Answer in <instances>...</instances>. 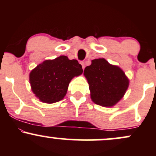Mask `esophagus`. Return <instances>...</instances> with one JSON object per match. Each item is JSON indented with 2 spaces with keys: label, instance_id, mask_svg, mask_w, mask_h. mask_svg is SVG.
Segmentation results:
<instances>
[{
  "label": "esophagus",
  "instance_id": "esophagus-1",
  "mask_svg": "<svg viewBox=\"0 0 156 156\" xmlns=\"http://www.w3.org/2000/svg\"><path fill=\"white\" fill-rule=\"evenodd\" d=\"M80 64L82 65V68H83V69L84 68H85V63H84V62H80Z\"/></svg>",
  "mask_w": 156,
  "mask_h": 156
}]
</instances>
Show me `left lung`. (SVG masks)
Returning <instances> with one entry per match:
<instances>
[{
    "label": "left lung",
    "instance_id": "1",
    "mask_svg": "<svg viewBox=\"0 0 156 156\" xmlns=\"http://www.w3.org/2000/svg\"><path fill=\"white\" fill-rule=\"evenodd\" d=\"M83 75L89 85L91 99L101 106L112 107L117 103L129 86V80L122 69L105 58L92 60Z\"/></svg>",
    "mask_w": 156,
    "mask_h": 156
}]
</instances>
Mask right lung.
<instances>
[{
	"label": "right lung",
	"mask_w": 156,
	"mask_h": 156,
	"mask_svg": "<svg viewBox=\"0 0 156 156\" xmlns=\"http://www.w3.org/2000/svg\"><path fill=\"white\" fill-rule=\"evenodd\" d=\"M82 73L83 69L78 61L69 60L66 55L45 60L30 73L31 90L40 101L56 103L66 95L70 80Z\"/></svg>",
	"instance_id": "add662e5"
}]
</instances>
